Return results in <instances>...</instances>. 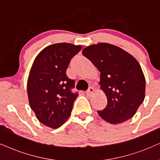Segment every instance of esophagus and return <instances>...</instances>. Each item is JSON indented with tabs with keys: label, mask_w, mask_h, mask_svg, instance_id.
Wrapping results in <instances>:
<instances>
[{
	"label": "esophagus",
	"mask_w": 160,
	"mask_h": 160,
	"mask_svg": "<svg viewBox=\"0 0 160 160\" xmlns=\"http://www.w3.org/2000/svg\"><path fill=\"white\" fill-rule=\"evenodd\" d=\"M94 89L93 87H90L89 88H88V90H87L86 92V95L88 97H92L93 94H94Z\"/></svg>",
	"instance_id": "34e87169"
}]
</instances>
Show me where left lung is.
Returning <instances> with one entry per match:
<instances>
[{
	"label": "left lung",
	"instance_id": "left-lung-1",
	"mask_svg": "<svg viewBox=\"0 0 160 160\" xmlns=\"http://www.w3.org/2000/svg\"><path fill=\"white\" fill-rule=\"evenodd\" d=\"M82 53L100 72L99 84L107 106L98 114L111 124H119L134 116L145 96L142 68L131 54L107 43L92 44Z\"/></svg>",
	"mask_w": 160,
	"mask_h": 160
}]
</instances>
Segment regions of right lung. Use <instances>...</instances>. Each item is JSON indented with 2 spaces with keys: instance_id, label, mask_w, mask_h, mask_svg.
<instances>
[{
  "instance_id": "add662e5",
  "label": "right lung",
  "mask_w": 160,
  "mask_h": 160,
  "mask_svg": "<svg viewBox=\"0 0 160 160\" xmlns=\"http://www.w3.org/2000/svg\"><path fill=\"white\" fill-rule=\"evenodd\" d=\"M82 46L72 43L52 44L36 57L27 80L30 107L40 122L56 129L70 117L78 94L71 92L74 80L66 72L70 60Z\"/></svg>"
}]
</instances>
